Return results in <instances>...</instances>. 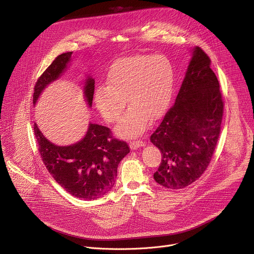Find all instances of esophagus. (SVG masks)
I'll use <instances>...</instances> for the list:
<instances>
[{"label":"esophagus","mask_w":254,"mask_h":254,"mask_svg":"<svg viewBox=\"0 0 254 254\" xmlns=\"http://www.w3.org/2000/svg\"><path fill=\"white\" fill-rule=\"evenodd\" d=\"M142 146H145V142L143 141H132V142H129V147L131 150H134V149H138Z\"/></svg>","instance_id":"esophagus-1"}]
</instances>
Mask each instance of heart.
<instances>
[{
  "label": "heart",
  "instance_id": "obj_1",
  "mask_svg": "<svg viewBox=\"0 0 254 254\" xmlns=\"http://www.w3.org/2000/svg\"><path fill=\"white\" fill-rule=\"evenodd\" d=\"M175 80L172 62L163 55H136L117 60L107 75V86L95 93V105L108 123H116L117 134L132 138L159 118L170 104Z\"/></svg>",
  "mask_w": 254,
  "mask_h": 254
}]
</instances>
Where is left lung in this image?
<instances>
[{"label":"left lung","instance_id":"left-lung-1","mask_svg":"<svg viewBox=\"0 0 254 254\" xmlns=\"http://www.w3.org/2000/svg\"><path fill=\"white\" fill-rule=\"evenodd\" d=\"M210 64L208 55L196 47L175 104L150 137L161 152L153 177L166 189L187 187L211 161L221 133L224 101Z\"/></svg>","mask_w":254,"mask_h":254}]
</instances>
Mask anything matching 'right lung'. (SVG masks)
Here are the masks:
<instances>
[{
	"instance_id": "1",
	"label": "right lung",
	"mask_w": 254,
	"mask_h": 254,
	"mask_svg": "<svg viewBox=\"0 0 254 254\" xmlns=\"http://www.w3.org/2000/svg\"><path fill=\"white\" fill-rule=\"evenodd\" d=\"M72 52L59 55L38 78L33 104L50 82L57 79L65 70ZM84 96L90 106L93 103L95 80L88 77ZM39 152L50 175L72 196L83 199H97L109 192L114 186L117 166L129 152L125 141L112 136L107 127L90 124L84 138L70 146H57L47 140L37 124L33 126Z\"/></svg>"
}]
</instances>
